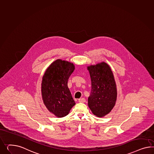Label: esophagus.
Returning <instances> with one entry per match:
<instances>
[{
  "instance_id": "1",
  "label": "esophagus",
  "mask_w": 154,
  "mask_h": 154,
  "mask_svg": "<svg viewBox=\"0 0 154 154\" xmlns=\"http://www.w3.org/2000/svg\"><path fill=\"white\" fill-rule=\"evenodd\" d=\"M79 103H83L86 102V99L85 98H81V99H79Z\"/></svg>"
}]
</instances>
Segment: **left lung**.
Returning a JSON list of instances; mask_svg holds the SVG:
<instances>
[{
  "mask_svg": "<svg viewBox=\"0 0 154 154\" xmlns=\"http://www.w3.org/2000/svg\"><path fill=\"white\" fill-rule=\"evenodd\" d=\"M91 81L88 106L93 114L102 118L108 114L116 105L117 90L110 66L102 62L88 66Z\"/></svg>",
  "mask_w": 154,
  "mask_h": 154,
  "instance_id": "8db88e82",
  "label": "left lung"
}]
</instances>
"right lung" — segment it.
Wrapping results in <instances>:
<instances>
[{
  "label": "right lung",
  "mask_w": 154,
  "mask_h": 154,
  "mask_svg": "<svg viewBox=\"0 0 154 154\" xmlns=\"http://www.w3.org/2000/svg\"><path fill=\"white\" fill-rule=\"evenodd\" d=\"M75 69L73 63L57 59L46 69L42 77V95L46 108L54 116H67L75 105L68 80Z\"/></svg>",
  "instance_id": "right-lung-1"
}]
</instances>
